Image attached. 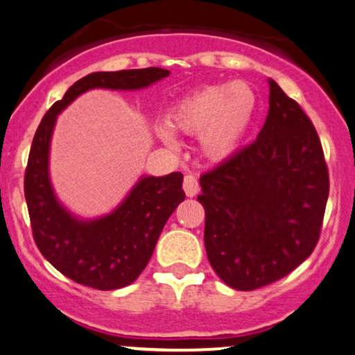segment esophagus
<instances>
[{
    "label": "esophagus",
    "mask_w": 355,
    "mask_h": 355,
    "mask_svg": "<svg viewBox=\"0 0 355 355\" xmlns=\"http://www.w3.org/2000/svg\"><path fill=\"white\" fill-rule=\"evenodd\" d=\"M183 190H185L187 197H195V195L200 191V183H198V178L195 175H185L183 178Z\"/></svg>",
    "instance_id": "34e87169"
}]
</instances>
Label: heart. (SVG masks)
Returning a JSON list of instances; mask_svg holds the SVG:
<instances>
[{
	"label": "heart",
	"instance_id": "obj_1",
	"mask_svg": "<svg viewBox=\"0 0 355 355\" xmlns=\"http://www.w3.org/2000/svg\"><path fill=\"white\" fill-rule=\"evenodd\" d=\"M255 107L254 89L243 81L209 85L185 96L170 108L166 121L185 135H200V145L211 158H225L237 148ZM162 137L173 144L168 130Z\"/></svg>",
	"mask_w": 355,
	"mask_h": 355
}]
</instances>
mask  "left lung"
Instances as JSON below:
<instances>
[{
    "mask_svg": "<svg viewBox=\"0 0 355 355\" xmlns=\"http://www.w3.org/2000/svg\"><path fill=\"white\" fill-rule=\"evenodd\" d=\"M268 103L255 141L200 177L209 262L237 291L266 287L299 267L319 242L327 205L315 126L274 80Z\"/></svg>",
    "mask_w": 355,
    "mask_h": 355,
    "instance_id": "left-lung-1",
    "label": "left lung"
}]
</instances>
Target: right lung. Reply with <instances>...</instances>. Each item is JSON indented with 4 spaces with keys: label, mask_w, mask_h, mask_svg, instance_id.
Returning a JSON list of instances; mask_svg holds the SVG:
<instances>
[{
    "label": "right lung",
    "mask_w": 355,
    "mask_h": 355,
    "mask_svg": "<svg viewBox=\"0 0 355 355\" xmlns=\"http://www.w3.org/2000/svg\"><path fill=\"white\" fill-rule=\"evenodd\" d=\"M164 68L98 71L73 83L44 113L36 130L26 172L24 198L38 250L76 284L115 291L135 282L148 263L164 225L185 198L183 175L145 177L108 217L80 222L56 200L48 177V152L56 115L92 88L138 89L168 76Z\"/></svg>",
    "instance_id": "obj_1"
}]
</instances>
